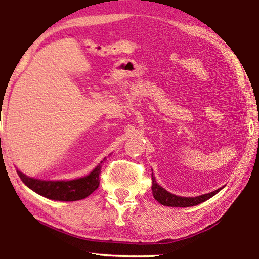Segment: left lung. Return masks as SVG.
<instances>
[{"instance_id": "left-lung-1", "label": "left lung", "mask_w": 259, "mask_h": 259, "mask_svg": "<svg viewBox=\"0 0 259 259\" xmlns=\"http://www.w3.org/2000/svg\"><path fill=\"white\" fill-rule=\"evenodd\" d=\"M222 188H218L214 192L208 193V194H203L200 196H195V198H183V196H177L171 194L168 191H165L163 187H161L159 184L155 182V177L153 176L152 172V192L153 196L156 201H159L161 204L168 205V207H192V205H196L201 202H204L208 199L212 198L214 194L221 191Z\"/></svg>"}]
</instances>
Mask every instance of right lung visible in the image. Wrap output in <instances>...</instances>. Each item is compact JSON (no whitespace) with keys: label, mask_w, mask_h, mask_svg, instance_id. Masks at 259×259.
I'll return each instance as SVG.
<instances>
[{"label":"right lung","mask_w":259,"mask_h":259,"mask_svg":"<svg viewBox=\"0 0 259 259\" xmlns=\"http://www.w3.org/2000/svg\"><path fill=\"white\" fill-rule=\"evenodd\" d=\"M102 163L103 161L87 177L68 182L40 181L27 177L19 170H17V174L26 186L45 198L56 201H77L85 199L98 188Z\"/></svg>","instance_id":"right-lung-1"}]
</instances>
